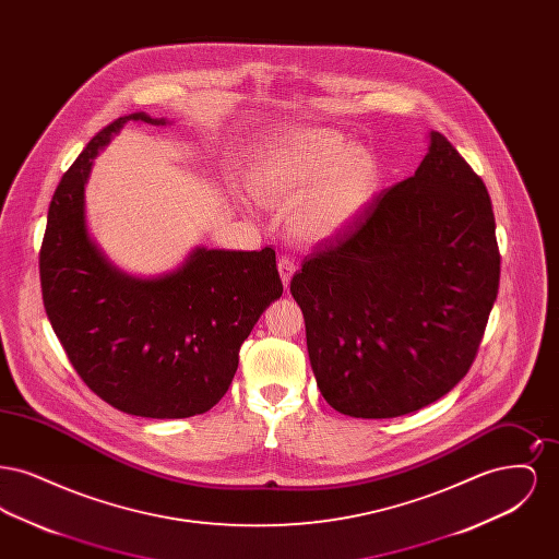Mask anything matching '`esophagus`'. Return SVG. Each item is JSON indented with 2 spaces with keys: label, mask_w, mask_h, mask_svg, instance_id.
I'll return each mask as SVG.
<instances>
[{
  "label": "esophagus",
  "mask_w": 559,
  "mask_h": 559,
  "mask_svg": "<svg viewBox=\"0 0 559 559\" xmlns=\"http://www.w3.org/2000/svg\"><path fill=\"white\" fill-rule=\"evenodd\" d=\"M295 270H297V264H295V260H293L292 255H281V258H278V272H281V278H283L285 287L292 283V276L295 274Z\"/></svg>",
  "instance_id": "1"
}]
</instances>
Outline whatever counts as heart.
<instances>
[{
  "mask_svg": "<svg viewBox=\"0 0 559 559\" xmlns=\"http://www.w3.org/2000/svg\"><path fill=\"white\" fill-rule=\"evenodd\" d=\"M251 190L270 203L292 201L289 222L304 239L342 230L371 199L374 163L337 133L304 130L258 148L249 167Z\"/></svg>",
  "mask_w": 559,
  "mask_h": 559,
  "instance_id": "obj_1",
  "label": "heart"
}]
</instances>
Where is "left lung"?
<instances>
[{
	"instance_id": "1",
	"label": "left lung",
	"mask_w": 559,
	"mask_h": 559,
	"mask_svg": "<svg viewBox=\"0 0 559 559\" xmlns=\"http://www.w3.org/2000/svg\"><path fill=\"white\" fill-rule=\"evenodd\" d=\"M486 185L442 133L292 281L320 394L390 419L442 399L476 360L499 293Z\"/></svg>"
}]
</instances>
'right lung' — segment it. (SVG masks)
<instances>
[{
    "label": "right lung",
    "mask_w": 559,
    "mask_h": 559,
    "mask_svg": "<svg viewBox=\"0 0 559 559\" xmlns=\"http://www.w3.org/2000/svg\"><path fill=\"white\" fill-rule=\"evenodd\" d=\"M96 133L64 171L39 251L44 308L83 383L110 406L151 419L210 411L228 392L239 349L283 295L272 247L197 249L176 272L138 281L108 264L87 237L83 187L92 159L123 123Z\"/></svg>",
    "instance_id": "add662e5"
}]
</instances>
